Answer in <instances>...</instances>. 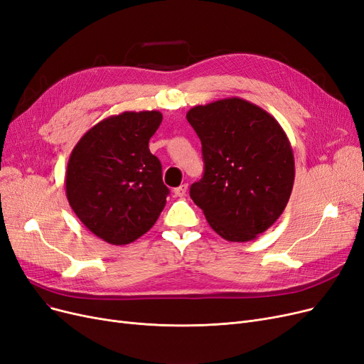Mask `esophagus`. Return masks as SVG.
I'll return each mask as SVG.
<instances>
[{
  "label": "esophagus",
  "instance_id": "obj_1",
  "mask_svg": "<svg viewBox=\"0 0 364 364\" xmlns=\"http://www.w3.org/2000/svg\"><path fill=\"white\" fill-rule=\"evenodd\" d=\"M186 192H187V184L184 183V184H181L180 187H177V189H173V193H175V196H184L186 195Z\"/></svg>",
  "mask_w": 364,
  "mask_h": 364
}]
</instances>
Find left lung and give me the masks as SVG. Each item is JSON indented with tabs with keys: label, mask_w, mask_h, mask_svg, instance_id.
Here are the masks:
<instances>
[{
	"label": "left lung",
	"mask_w": 364,
	"mask_h": 364,
	"mask_svg": "<svg viewBox=\"0 0 364 364\" xmlns=\"http://www.w3.org/2000/svg\"><path fill=\"white\" fill-rule=\"evenodd\" d=\"M187 121L203 144L204 177L191 198L228 241H250L284 213L294 186L291 142L277 119L240 97L198 105Z\"/></svg>",
	"instance_id": "obj_1"
}]
</instances>
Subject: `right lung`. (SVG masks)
<instances>
[{
    "label": "right lung",
    "instance_id": "obj_1",
    "mask_svg": "<svg viewBox=\"0 0 364 364\" xmlns=\"http://www.w3.org/2000/svg\"><path fill=\"white\" fill-rule=\"evenodd\" d=\"M159 111L123 112L92 126L75 145L65 171V195L77 219L109 245L138 240L159 219L169 189L148 142Z\"/></svg>",
    "mask_w": 364,
    "mask_h": 364
}]
</instances>
